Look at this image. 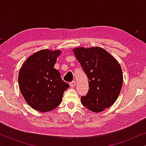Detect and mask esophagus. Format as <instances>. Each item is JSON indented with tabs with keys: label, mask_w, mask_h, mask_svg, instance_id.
<instances>
[{
	"label": "esophagus",
	"mask_w": 146,
	"mask_h": 146,
	"mask_svg": "<svg viewBox=\"0 0 146 146\" xmlns=\"http://www.w3.org/2000/svg\"><path fill=\"white\" fill-rule=\"evenodd\" d=\"M70 87H74L76 86V81H72L70 82Z\"/></svg>",
	"instance_id": "esophagus-1"
}]
</instances>
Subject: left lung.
<instances>
[{
    "instance_id": "8db88e82",
    "label": "left lung",
    "mask_w": 146,
    "mask_h": 146,
    "mask_svg": "<svg viewBox=\"0 0 146 146\" xmlns=\"http://www.w3.org/2000/svg\"><path fill=\"white\" fill-rule=\"evenodd\" d=\"M77 60L88 79L89 90L81 103L90 110L100 112L111 106L120 93L123 74L120 65L100 47L74 49Z\"/></svg>"
}]
</instances>
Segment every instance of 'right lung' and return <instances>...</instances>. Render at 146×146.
<instances>
[{"mask_svg": "<svg viewBox=\"0 0 146 146\" xmlns=\"http://www.w3.org/2000/svg\"><path fill=\"white\" fill-rule=\"evenodd\" d=\"M60 53L42 50L28 58L20 70V90L28 104L36 110L46 112L55 109L69 87L54 68Z\"/></svg>", "mask_w": 146, "mask_h": 146, "instance_id": "add662e5", "label": "right lung"}]
</instances>
